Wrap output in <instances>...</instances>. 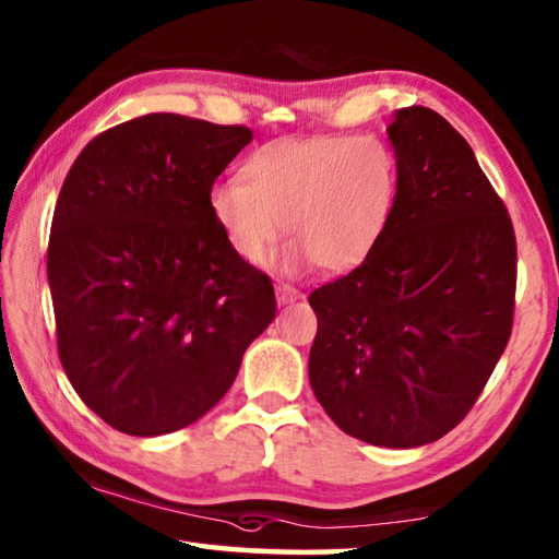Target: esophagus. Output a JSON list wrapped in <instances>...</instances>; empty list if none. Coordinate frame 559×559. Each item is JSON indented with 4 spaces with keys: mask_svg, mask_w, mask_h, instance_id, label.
Returning a JSON list of instances; mask_svg holds the SVG:
<instances>
[{
    "mask_svg": "<svg viewBox=\"0 0 559 559\" xmlns=\"http://www.w3.org/2000/svg\"><path fill=\"white\" fill-rule=\"evenodd\" d=\"M300 290L293 288V286H286V283H281V286H276V300L278 306H290V302L300 300Z\"/></svg>",
    "mask_w": 559,
    "mask_h": 559,
    "instance_id": "1",
    "label": "esophagus"
}]
</instances>
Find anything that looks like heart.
Masks as SVG:
<instances>
[{
    "instance_id": "1",
    "label": "heart",
    "mask_w": 559,
    "mask_h": 559,
    "mask_svg": "<svg viewBox=\"0 0 559 559\" xmlns=\"http://www.w3.org/2000/svg\"><path fill=\"white\" fill-rule=\"evenodd\" d=\"M400 173L374 135L283 138L241 165V179L216 182L206 210L236 259L259 266L281 234L286 276L313 269L347 273L372 257L390 229Z\"/></svg>"
}]
</instances>
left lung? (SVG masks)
<instances>
[{
  "label": "left lung",
  "instance_id": "8db88e82",
  "mask_svg": "<svg viewBox=\"0 0 559 559\" xmlns=\"http://www.w3.org/2000/svg\"><path fill=\"white\" fill-rule=\"evenodd\" d=\"M400 194L362 266L310 293L308 377L349 437L441 439L468 414L513 328L515 234L471 145L424 106L394 112Z\"/></svg>",
  "mask_w": 559,
  "mask_h": 559
}]
</instances>
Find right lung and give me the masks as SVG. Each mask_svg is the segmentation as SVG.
Here are the masks:
<instances>
[{"label": "right lung", "instance_id": "obj_1", "mask_svg": "<svg viewBox=\"0 0 559 559\" xmlns=\"http://www.w3.org/2000/svg\"><path fill=\"white\" fill-rule=\"evenodd\" d=\"M251 140L150 112L93 138L63 179L46 261L56 343L75 394L112 429L189 427L276 316L271 278L234 257L206 210Z\"/></svg>", "mask_w": 559, "mask_h": 559}]
</instances>
